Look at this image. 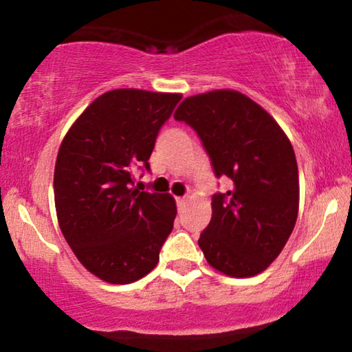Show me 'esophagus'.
<instances>
[{
	"instance_id": "esophagus-1",
	"label": "esophagus",
	"mask_w": 352,
	"mask_h": 352,
	"mask_svg": "<svg viewBox=\"0 0 352 352\" xmlns=\"http://www.w3.org/2000/svg\"><path fill=\"white\" fill-rule=\"evenodd\" d=\"M176 204H177V207L182 208L186 205V197H176Z\"/></svg>"
}]
</instances>
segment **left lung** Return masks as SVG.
<instances>
[{
	"label": "left lung",
	"mask_w": 352,
	"mask_h": 352,
	"mask_svg": "<svg viewBox=\"0 0 352 352\" xmlns=\"http://www.w3.org/2000/svg\"><path fill=\"white\" fill-rule=\"evenodd\" d=\"M175 120L194 127L215 175L232 181L226 194L213 195L199 248L223 275H258L280 255L298 220L293 145L270 113L231 89L187 97Z\"/></svg>",
	"instance_id": "obj_1"
}]
</instances>
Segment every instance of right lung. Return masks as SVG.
<instances>
[{
	"mask_svg": "<svg viewBox=\"0 0 352 352\" xmlns=\"http://www.w3.org/2000/svg\"><path fill=\"white\" fill-rule=\"evenodd\" d=\"M181 97L109 90L84 109L59 145L53 177L59 228L82 265L111 285L148 275L173 230V195L131 186L132 168L150 170L160 127Z\"/></svg>",
	"mask_w": 352,
	"mask_h": 352,
	"instance_id": "1",
	"label": "right lung"
}]
</instances>
